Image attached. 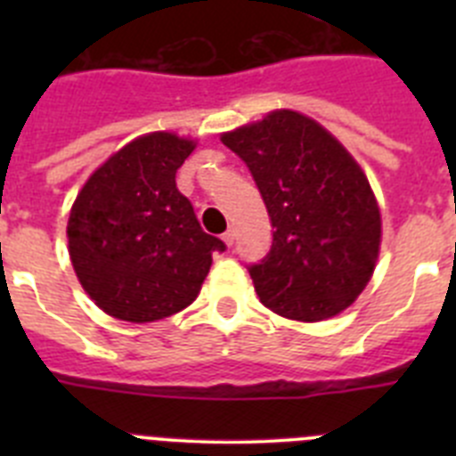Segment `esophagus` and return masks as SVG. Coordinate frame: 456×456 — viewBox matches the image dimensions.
Masks as SVG:
<instances>
[{"instance_id": "obj_1", "label": "esophagus", "mask_w": 456, "mask_h": 456, "mask_svg": "<svg viewBox=\"0 0 456 456\" xmlns=\"http://www.w3.org/2000/svg\"><path fill=\"white\" fill-rule=\"evenodd\" d=\"M224 241L228 247H232V241H235V228H228V231L224 232Z\"/></svg>"}]
</instances>
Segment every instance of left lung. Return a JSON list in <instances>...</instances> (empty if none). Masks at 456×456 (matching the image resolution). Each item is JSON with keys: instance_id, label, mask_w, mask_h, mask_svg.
<instances>
[{"instance_id": "8db88e82", "label": "left lung", "mask_w": 456, "mask_h": 456, "mask_svg": "<svg viewBox=\"0 0 456 456\" xmlns=\"http://www.w3.org/2000/svg\"><path fill=\"white\" fill-rule=\"evenodd\" d=\"M267 205L273 241L248 267L276 315L322 322L354 304L372 278L381 215L365 173L340 141L292 109L221 134Z\"/></svg>"}]
</instances>
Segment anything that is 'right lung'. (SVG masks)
Here are the masks:
<instances>
[{
  "label": "right lung",
  "instance_id": "add662e5",
  "mask_svg": "<svg viewBox=\"0 0 456 456\" xmlns=\"http://www.w3.org/2000/svg\"><path fill=\"white\" fill-rule=\"evenodd\" d=\"M193 148L171 132L139 136L109 157L72 203V267L88 297L116 320L143 324L187 308L212 253L225 251L175 187Z\"/></svg>",
  "mask_w": 456,
  "mask_h": 456
}]
</instances>
